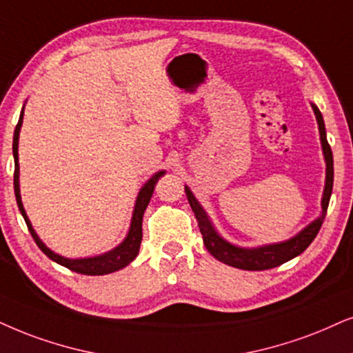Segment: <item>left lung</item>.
Returning <instances> with one entry per match:
<instances>
[{"label": "left lung", "mask_w": 353, "mask_h": 353, "mask_svg": "<svg viewBox=\"0 0 353 353\" xmlns=\"http://www.w3.org/2000/svg\"><path fill=\"white\" fill-rule=\"evenodd\" d=\"M313 110L316 114V120L319 125V135H321V143H323V151L325 158V187H324V195H323V213L318 220H314L311 225H307L301 233H298L295 238L285 241L280 244H270V246L257 248V249H243L236 248L233 244L226 243L225 239H221L216 234V231L213 230L212 223L208 221L207 215H205L203 208L200 207L197 200H195L189 187H185V195L189 200L192 212H194L195 218H197L200 233H202L203 244L207 248V251L212 254L213 257L223 262V264L236 267V269L243 270H267L274 269L276 265H282L283 262L290 261V259L300 256L305 249L313 243L316 234L319 233L321 226L327 213L329 200H331L332 194V182H334V159H332V150L331 145L327 143V138H325V127L323 115H321L319 109L313 104Z\"/></svg>", "instance_id": "8db88e82"}]
</instances>
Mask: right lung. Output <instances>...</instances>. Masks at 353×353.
Segmentation results:
<instances>
[{
    "label": "right lung",
    "instance_id": "right-lung-1",
    "mask_svg": "<svg viewBox=\"0 0 353 353\" xmlns=\"http://www.w3.org/2000/svg\"><path fill=\"white\" fill-rule=\"evenodd\" d=\"M22 115H24V109H22L19 122L16 125L14 130V138H12V154H14V194H16V202L17 207H19V212L24 216L26 225L32 234V238L35 241V244L40 248V251L48 259L55 261L57 264L66 267V269L77 272V274H83V275H105V274H112L115 270L123 269L125 265H128L133 259L137 257L138 251H140V244H141V236H143V231H141V223H143V213L146 207H148L151 195H153L154 185L158 182L159 177L163 176L164 171L156 172L151 179L146 182V184L141 187L140 194H138L137 203H135V212H133V218H132V225H130V231H128V236L125 238V241L120 244L119 248H115L114 251L102 254V256L97 257H88V259H66L58 256V254L52 252L42 241L39 239V236L35 234V231L30 225L28 215H26L24 207H22L21 202V194H19V158H17V141H19V130L22 125Z\"/></svg>",
    "mask_w": 353,
    "mask_h": 353
}]
</instances>
